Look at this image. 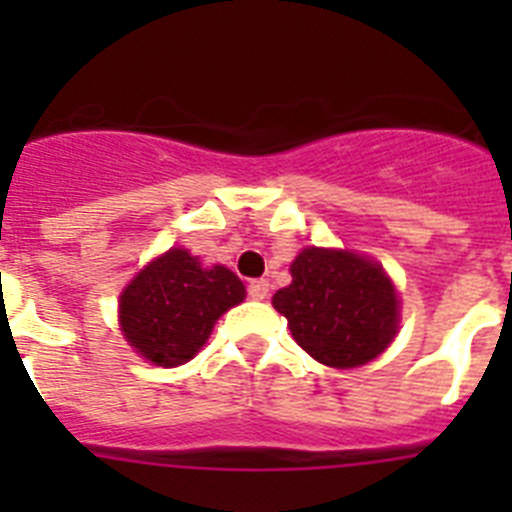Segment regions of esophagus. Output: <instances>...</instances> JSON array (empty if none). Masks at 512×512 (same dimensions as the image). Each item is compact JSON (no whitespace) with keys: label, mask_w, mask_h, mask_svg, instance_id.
Instances as JSON below:
<instances>
[{"label":"esophagus","mask_w":512,"mask_h":512,"mask_svg":"<svg viewBox=\"0 0 512 512\" xmlns=\"http://www.w3.org/2000/svg\"><path fill=\"white\" fill-rule=\"evenodd\" d=\"M248 295H251V300H266L269 297V282L266 279H253L248 284Z\"/></svg>","instance_id":"obj_1"}]
</instances>
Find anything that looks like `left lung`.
Returning <instances> with one entry per match:
<instances>
[{"label": "left lung", "mask_w": 512, "mask_h": 512, "mask_svg": "<svg viewBox=\"0 0 512 512\" xmlns=\"http://www.w3.org/2000/svg\"><path fill=\"white\" fill-rule=\"evenodd\" d=\"M271 302L320 364L361 366L395 338V287L382 266L356 253L305 248L292 264V284Z\"/></svg>", "instance_id": "8db88e82"}]
</instances>
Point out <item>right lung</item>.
<instances>
[{"mask_svg": "<svg viewBox=\"0 0 512 512\" xmlns=\"http://www.w3.org/2000/svg\"><path fill=\"white\" fill-rule=\"evenodd\" d=\"M243 297L246 289L233 271L202 269L189 251L171 248L122 292V333L153 364H184L200 351L215 320Z\"/></svg>", "mask_w": 512, "mask_h": 512, "instance_id": "right-lung-1", "label": "right lung"}]
</instances>
